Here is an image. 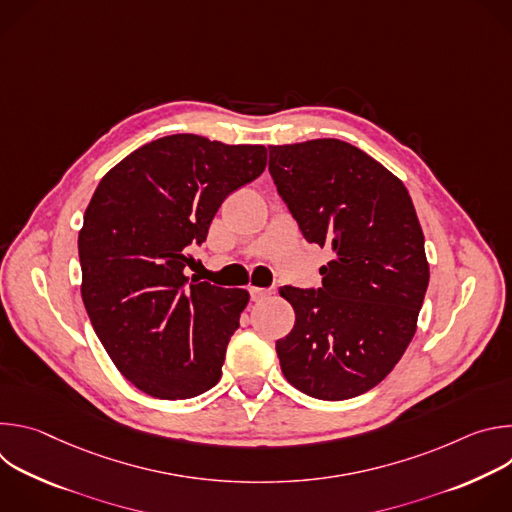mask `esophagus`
<instances>
[{
	"instance_id": "obj_1",
	"label": "esophagus",
	"mask_w": 512,
	"mask_h": 512,
	"mask_svg": "<svg viewBox=\"0 0 512 512\" xmlns=\"http://www.w3.org/2000/svg\"><path fill=\"white\" fill-rule=\"evenodd\" d=\"M249 294H251V300H253V302H261V300H265L267 296H271V289L251 285V287H249Z\"/></svg>"
}]
</instances>
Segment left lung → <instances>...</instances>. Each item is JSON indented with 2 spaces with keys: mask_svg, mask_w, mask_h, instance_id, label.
<instances>
[{
  "mask_svg": "<svg viewBox=\"0 0 512 512\" xmlns=\"http://www.w3.org/2000/svg\"><path fill=\"white\" fill-rule=\"evenodd\" d=\"M269 172L306 241L332 251L320 289H279L296 312L275 342L281 373L324 401L367 393L407 350L429 283L411 196L340 139L269 145Z\"/></svg>",
  "mask_w": 512,
  "mask_h": 512,
  "instance_id": "left-lung-1",
  "label": "left lung"
}]
</instances>
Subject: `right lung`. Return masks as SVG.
<instances>
[{
	"label": "right lung",
	"mask_w": 512,
	"mask_h": 512,
	"mask_svg": "<svg viewBox=\"0 0 512 512\" xmlns=\"http://www.w3.org/2000/svg\"><path fill=\"white\" fill-rule=\"evenodd\" d=\"M265 166V145L176 133L141 145L99 182L79 233L81 296L109 358L139 391L190 399L221 379L249 291L188 283L186 251Z\"/></svg>",
	"instance_id": "1"
}]
</instances>
